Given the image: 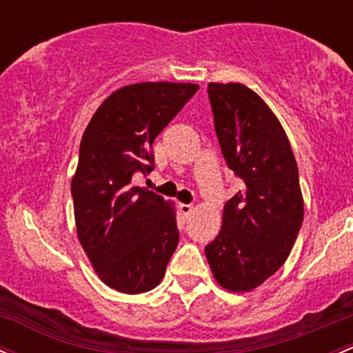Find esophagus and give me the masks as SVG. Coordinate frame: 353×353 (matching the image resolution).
<instances>
[{"mask_svg": "<svg viewBox=\"0 0 353 353\" xmlns=\"http://www.w3.org/2000/svg\"><path fill=\"white\" fill-rule=\"evenodd\" d=\"M179 209H181V212H183L184 216H189V214H191V212H192V206H191V204H181Z\"/></svg>", "mask_w": 353, "mask_h": 353, "instance_id": "esophagus-1", "label": "esophagus"}]
</instances>
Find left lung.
<instances>
[{"label":"left lung","mask_w":353,"mask_h":353,"mask_svg":"<svg viewBox=\"0 0 353 353\" xmlns=\"http://www.w3.org/2000/svg\"><path fill=\"white\" fill-rule=\"evenodd\" d=\"M214 130L241 191L224 204L223 228L206 246L216 281L250 292L288 258L303 224L298 168L283 127L241 83H209Z\"/></svg>","instance_id":"left-lung-1"}]
</instances>
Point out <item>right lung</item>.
<instances>
[{"label": "right lung", "mask_w": 353, "mask_h": 353, "mask_svg": "<svg viewBox=\"0 0 353 353\" xmlns=\"http://www.w3.org/2000/svg\"><path fill=\"white\" fill-rule=\"evenodd\" d=\"M197 88L129 85L108 97L85 129L72 181L77 234L100 280L117 292L156 288L179 243L174 209L132 179L154 169V141Z\"/></svg>", "instance_id": "obj_1"}]
</instances>
